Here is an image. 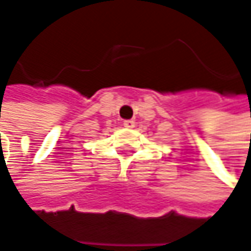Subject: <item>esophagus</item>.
<instances>
[{"instance_id": "esophagus-1", "label": "esophagus", "mask_w": 251, "mask_h": 251, "mask_svg": "<svg viewBox=\"0 0 251 251\" xmlns=\"http://www.w3.org/2000/svg\"><path fill=\"white\" fill-rule=\"evenodd\" d=\"M124 127H128V128H132L134 127V124H135V121L134 120H124Z\"/></svg>"}]
</instances>
